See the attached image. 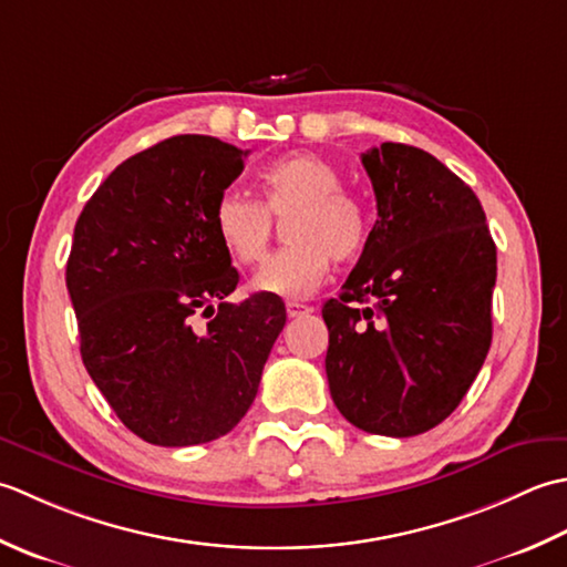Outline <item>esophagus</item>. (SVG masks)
<instances>
[{
  "mask_svg": "<svg viewBox=\"0 0 567 567\" xmlns=\"http://www.w3.org/2000/svg\"><path fill=\"white\" fill-rule=\"evenodd\" d=\"M313 306H306V303H298V300H288L286 303V313L288 318H300V316H310L313 313Z\"/></svg>",
  "mask_w": 567,
  "mask_h": 567,
  "instance_id": "34e87169",
  "label": "esophagus"
}]
</instances>
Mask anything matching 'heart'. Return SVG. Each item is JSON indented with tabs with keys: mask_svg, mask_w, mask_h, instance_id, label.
<instances>
[{
	"mask_svg": "<svg viewBox=\"0 0 567 567\" xmlns=\"http://www.w3.org/2000/svg\"><path fill=\"white\" fill-rule=\"evenodd\" d=\"M261 203L239 190H225L213 205V229L219 245L239 264L264 257L274 217L286 219L288 247L271 254L254 276L261 293L303 298L326 281L332 257L350 261L369 237L362 203L342 190V173L318 154H293L259 173Z\"/></svg>",
	"mask_w": 567,
	"mask_h": 567,
	"instance_id": "b5f03b06",
	"label": "heart"
}]
</instances>
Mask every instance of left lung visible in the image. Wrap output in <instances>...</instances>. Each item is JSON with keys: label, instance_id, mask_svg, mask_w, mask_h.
Returning a JSON list of instances; mask_svg holds the SVG:
<instances>
[{"label": "left lung", "instance_id": "obj_1", "mask_svg": "<svg viewBox=\"0 0 567 567\" xmlns=\"http://www.w3.org/2000/svg\"><path fill=\"white\" fill-rule=\"evenodd\" d=\"M379 219L340 298L322 306L338 411L409 437L457 409L492 344L496 247L477 195L429 152L362 154Z\"/></svg>", "mask_w": 567, "mask_h": 567}]
</instances>
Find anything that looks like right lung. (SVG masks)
Wrapping results in <instances>:
<instances>
[{
	"instance_id": "obj_1",
	"label": "right lung",
	"mask_w": 567,
	"mask_h": 567,
	"mask_svg": "<svg viewBox=\"0 0 567 567\" xmlns=\"http://www.w3.org/2000/svg\"><path fill=\"white\" fill-rule=\"evenodd\" d=\"M245 156L215 136H171L114 168L75 223L65 286L83 364L152 445L233 431L286 326L279 296L227 300L239 274L215 237L213 205Z\"/></svg>"
}]
</instances>
